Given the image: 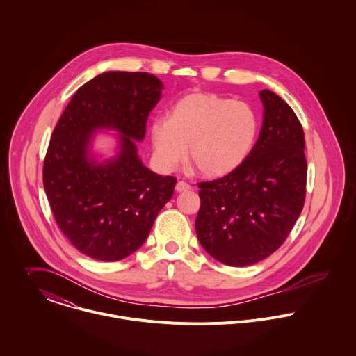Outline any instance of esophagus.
Instances as JSON below:
<instances>
[{
  "instance_id": "34e87169",
  "label": "esophagus",
  "mask_w": 356,
  "mask_h": 356,
  "mask_svg": "<svg viewBox=\"0 0 356 356\" xmlns=\"http://www.w3.org/2000/svg\"><path fill=\"white\" fill-rule=\"evenodd\" d=\"M190 188H191V186L188 183H186V181H177V184H176V191H179V193L187 191Z\"/></svg>"
}]
</instances>
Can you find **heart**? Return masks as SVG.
I'll return each instance as SVG.
<instances>
[{"instance_id": "heart-1", "label": "heart", "mask_w": 356, "mask_h": 356, "mask_svg": "<svg viewBox=\"0 0 356 356\" xmlns=\"http://www.w3.org/2000/svg\"><path fill=\"white\" fill-rule=\"evenodd\" d=\"M257 131L253 110L216 93H191L155 120L149 135L154 159L163 170L179 165L188 145V159L207 177L234 170L248 155Z\"/></svg>"}]
</instances>
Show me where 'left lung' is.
I'll use <instances>...</instances> for the list:
<instances>
[{"label": "left lung", "mask_w": 356, "mask_h": 356, "mask_svg": "<svg viewBox=\"0 0 356 356\" xmlns=\"http://www.w3.org/2000/svg\"><path fill=\"white\" fill-rule=\"evenodd\" d=\"M263 127L248 156L228 175L198 184L195 229L217 261L245 267L278 250L305 201L304 131L291 107L268 89L260 92Z\"/></svg>", "instance_id": "obj_1"}]
</instances>
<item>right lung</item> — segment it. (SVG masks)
Wrapping results in <instances>:
<instances>
[{"mask_svg":"<svg viewBox=\"0 0 356 356\" xmlns=\"http://www.w3.org/2000/svg\"><path fill=\"white\" fill-rule=\"evenodd\" d=\"M162 86L148 72H103L75 92L54 129L44 188L62 232L88 257L118 261L136 252L173 195L176 177L147 169L135 142L145 136ZM102 127L122 134L120 152L97 164L88 144Z\"/></svg>","mask_w":356,"mask_h":356,"instance_id":"1","label":"right lung"}]
</instances>
